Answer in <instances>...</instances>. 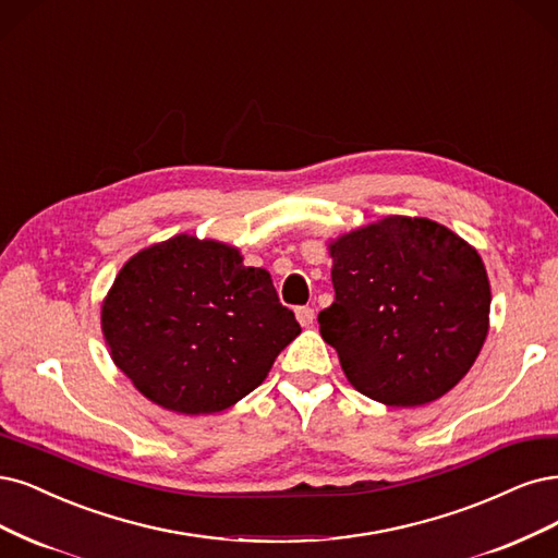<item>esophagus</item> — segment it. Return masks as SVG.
I'll list each match as a JSON object with an SVG mask.
<instances>
[{
	"label": "esophagus",
	"mask_w": 558,
	"mask_h": 558,
	"mask_svg": "<svg viewBox=\"0 0 558 558\" xmlns=\"http://www.w3.org/2000/svg\"><path fill=\"white\" fill-rule=\"evenodd\" d=\"M295 316H298V320H300L302 328H310V325H312V323H314V318H316V314H314L312 306H298V310H295Z\"/></svg>",
	"instance_id": "esophagus-1"
}]
</instances>
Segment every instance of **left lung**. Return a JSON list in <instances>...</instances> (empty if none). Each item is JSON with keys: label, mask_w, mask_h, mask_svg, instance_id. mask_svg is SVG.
I'll return each instance as SVG.
<instances>
[{"label": "left lung", "mask_w": 558, "mask_h": 558, "mask_svg": "<svg viewBox=\"0 0 558 558\" xmlns=\"http://www.w3.org/2000/svg\"><path fill=\"white\" fill-rule=\"evenodd\" d=\"M335 302L320 337L351 386L392 409L425 407L462 380L489 332L477 248L444 223L390 215L328 244Z\"/></svg>", "instance_id": "obj_1"}]
</instances>
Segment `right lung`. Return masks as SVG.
<instances>
[{
	"label": "right lung",
	"instance_id": "1",
	"mask_svg": "<svg viewBox=\"0 0 558 558\" xmlns=\"http://www.w3.org/2000/svg\"><path fill=\"white\" fill-rule=\"evenodd\" d=\"M238 246L175 235L141 248L101 304L110 357L159 407L207 415L233 407L300 335L272 277Z\"/></svg>",
	"mask_w": 558,
	"mask_h": 558
}]
</instances>
